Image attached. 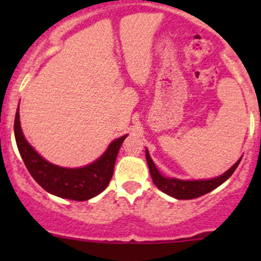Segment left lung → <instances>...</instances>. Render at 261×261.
<instances>
[{
    "label": "left lung",
    "mask_w": 261,
    "mask_h": 261,
    "mask_svg": "<svg viewBox=\"0 0 261 261\" xmlns=\"http://www.w3.org/2000/svg\"><path fill=\"white\" fill-rule=\"evenodd\" d=\"M241 159L230 170H227L225 174L218 177H214V179H209V180H179V179L163 177L162 175L159 174L155 165H154L150 155H149V151L146 150V162L147 166H149V170H150V175L154 184L158 187V190L179 200L196 199V197H200L205 193L216 190L217 187L221 186L223 181H226L231 176L232 172L235 171V168L238 167Z\"/></svg>",
    "instance_id": "1"
}]
</instances>
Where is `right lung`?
<instances>
[{
  "mask_svg": "<svg viewBox=\"0 0 261 261\" xmlns=\"http://www.w3.org/2000/svg\"><path fill=\"white\" fill-rule=\"evenodd\" d=\"M14 133L23 162L39 186L52 195L74 201L91 199L107 188L114 174L119 149L126 137L123 136L115 140L98 161L86 167L64 168L47 162L30 146L23 137L18 111L14 120Z\"/></svg>",
  "mask_w": 261,
  "mask_h": 261,
  "instance_id": "obj_1",
  "label": "right lung"
}]
</instances>
